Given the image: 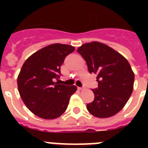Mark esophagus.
Returning <instances> with one entry per match:
<instances>
[{"instance_id":"34e87169","label":"esophagus","mask_w":148,"mask_h":148,"mask_svg":"<svg viewBox=\"0 0 148 148\" xmlns=\"http://www.w3.org/2000/svg\"><path fill=\"white\" fill-rule=\"evenodd\" d=\"M78 89L79 90H84V87H78Z\"/></svg>"}]
</instances>
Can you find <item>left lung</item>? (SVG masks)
I'll list each match as a JSON object with an SVG mask.
<instances>
[{"label":"left lung","instance_id":"8db88e82","mask_svg":"<svg viewBox=\"0 0 148 148\" xmlns=\"http://www.w3.org/2000/svg\"><path fill=\"white\" fill-rule=\"evenodd\" d=\"M86 61L89 73L97 74L98 88L92 90L95 99L87 104L90 113L98 118H108L118 113L131 95L134 73L127 60L102 43L93 41L78 48Z\"/></svg>","mask_w":148,"mask_h":148}]
</instances>
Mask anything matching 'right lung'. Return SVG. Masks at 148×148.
<instances>
[{
  "label": "right lung",
  "instance_id": "1",
  "mask_svg": "<svg viewBox=\"0 0 148 148\" xmlns=\"http://www.w3.org/2000/svg\"><path fill=\"white\" fill-rule=\"evenodd\" d=\"M75 47L54 44L39 49L29 56L18 76V88L21 99L32 113L44 119L58 118L67 108L75 85L66 86L58 81L61 66Z\"/></svg>",
  "mask_w": 148,
  "mask_h": 148
}]
</instances>
